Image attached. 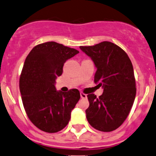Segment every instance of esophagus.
I'll return each instance as SVG.
<instances>
[{
  "mask_svg": "<svg viewBox=\"0 0 156 156\" xmlns=\"http://www.w3.org/2000/svg\"><path fill=\"white\" fill-rule=\"evenodd\" d=\"M80 95H81V98H84V99H86V98H87V94H84V92L81 91V93H80Z\"/></svg>",
  "mask_w": 156,
  "mask_h": 156,
  "instance_id": "obj_1",
  "label": "esophagus"
}]
</instances>
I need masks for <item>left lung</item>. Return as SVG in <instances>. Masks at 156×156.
<instances>
[{
  "mask_svg": "<svg viewBox=\"0 0 156 156\" xmlns=\"http://www.w3.org/2000/svg\"><path fill=\"white\" fill-rule=\"evenodd\" d=\"M80 49L94 62V82L104 88L99 98L87 94V120L94 129L111 132L127 118L135 100L136 87L132 62L123 49L110 42Z\"/></svg>",
  "mask_w": 156,
  "mask_h": 156,
  "instance_id": "obj_1",
  "label": "left lung"
}]
</instances>
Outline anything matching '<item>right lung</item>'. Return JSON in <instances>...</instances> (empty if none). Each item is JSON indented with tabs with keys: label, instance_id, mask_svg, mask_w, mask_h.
Here are the masks:
<instances>
[{
	"label": "right lung",
	"instance_id": "1",
	"mask_svg": "<svg viewBox=\"0 0 156 156\" xmlns=\"http://www.w3.org/2000/svg\"><path fill=\"white\" fill-rule=\"evenodd\" d=\"M78 52L55 42H47L34 46L26 58L20 76L23 104L30 121L44 132L53 133L64 129L81 98L78 89L57 91L54 85L66 60Z\"/></svg>",
	"mask_w": 156,
	"mask_h": 156
}]
</instances>
